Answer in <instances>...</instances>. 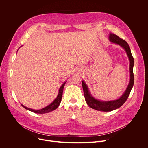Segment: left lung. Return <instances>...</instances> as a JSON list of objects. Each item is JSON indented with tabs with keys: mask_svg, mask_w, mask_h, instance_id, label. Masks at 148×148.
Wrapping results in <instances>:
<instances>
[{
	"mask_svg": "<svg viewBox=\"0 0 148 148\" xmlns=\"http://www.w3.org/2000/svg\"><path fill=\"white\" fill-rule=\"evenodd\" d=\"M109 40L111 42H112V43H116L119 45L125 50L130 61V81L128 86V87L126 89L125 92L120 98H119L116 100L108 101H101L95 99L91 95V94L89 92V90L87 86V84L84 81H82L84 95V97H85V99L88 105V106L97 111H104V112L111 111L121 107L122 105L125 102L126 99H128L134 83V75L133 73L134 60V57L132 56L130 46L127 43V42L125 41L124 40L121 38L117 35L114 34L113 33L110 34Z\"/></svg>",
	"mask_w": 148,
	"mask_h": 148,
	"instance_id": "8db88e82",
	"label": "left lung"
}]
</instances>
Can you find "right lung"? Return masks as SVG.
<instances>
[{
  "label": "right lung",
  "instance_id": "obj_1",
  "mask_svg": "<svg viewBox=\"0 0 148 148\" xmlns=\"http://www.w3.org/2000/svg\"><path fill=\"white\" fill-rule=\"evenodd\" d=\"M67 81L64 82L63 83L62 85L61 86V87L59 89V91H58V94L57 96V98L53 101V102L52 103H51L50 105H49L48 106L40 109V110H33V109H31V108H29L25 106H24L23 105H22V106L23 107H24L25 109L29 110L33 112L36 113V114H45V113H48L50 112L53 110H55L58 106L59 105L61 101V98H62V92H63V89H64L65 84Z\"/></svg>",
  "mask_w": 148,
  "mask_h": 148
}]
</instances>
